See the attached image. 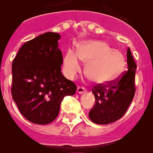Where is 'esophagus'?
<instances>
[{
	"instance_id": "esophagus-1",
	"label": "esophagus",
	"mask_w": 153,
	"mask_h": 153,
	"mask_svg": "<svg viewBox=\"0 0 153 153\" xmlns=\"http://www.w3.org/2000/svg\"><path fill=\"white\" fill-rule=\"evenodd\" d=\"M76 91H77L78 94H83V93H85L86 91V89L85 87H83V86H78Z\"/></svg>"
}]
</instances>
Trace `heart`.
<instances>
[{"label":"heart","instance_id":"obj_1","mask_svg":"<svg viewBox=\"0 0 153 153\" xmlns=\"http://www.w3.org/2000/svg\"><path fill=\"white\" fill-rule=\"evenodd\" d=\"M80 60L87 63L86 73L90 80L99 84L114 80L126 65L123 54L103 41L81 42L77 52L68 51L64 59V70L68 77L73 78L81 71Z\"/></svg>","mask_w":153,"mask_h":153}]
</instances>
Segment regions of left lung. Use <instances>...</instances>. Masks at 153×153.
I'll return each instance as SVG.
<instances>
[{"label":"left lung","mask_w":153,"mask_h":153,"mask_svg":"<svg viewBox=\"0 0 153 153\" xmlns=\"http://www.w3.org/2000/svg\"><path fill=\"white\" fill-rule=\"evenodd\" d=\"M127 70L115 80L97 84L92 89L96 103L89 117L97 124H109L124 115L135 93V69L137 65L130 48L127 51Z\"/></svg>","instance_id":"obj_1"}]
</instances>
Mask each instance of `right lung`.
<instances>
[{
  "mask_svg": "<svg viewBox=\"0 0 153 153\" xmlns=\"http://www.w3.org/2000/svg\"><path fill=\"white\" fill-rule=\"evenodd\" d=\"M60 35L47 32L21 47L12 64L11 94L21 114L36 124L58 116L62 100L75 94L76 85L61 72Z\"/></svg>",
  "mask_w": 153,
  "mask_h": 153,
  "instance_id": "add662e5",
  "label": "right lung"
}]
</instances>
